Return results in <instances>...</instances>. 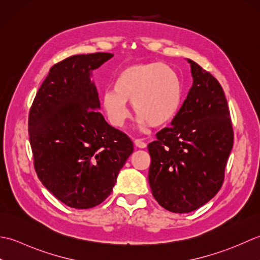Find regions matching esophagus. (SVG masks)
<instances>
[{
  "label": "esophagus",
  "instance_id": "34e87169",
  "mask_svg": "<svg viewBox=\"0 0 260 260\" xmlns=\"http://www.w3.org/2000/svg\"><path fill=\"white\" fill-rule=\"evenodd\" d=\"M135 145H136V147H138V148H141V149H144V148L147 147L146 142H144L141 139H136V140H135Z\"/></svg>",
  "mask_w": 260,
  "mask_h": 260
}]
</instances>
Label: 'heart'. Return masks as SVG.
Segmentation results:
<instances>
[{
    "label": "heart",
    "instance_id": "heart-1",
    "mask_svg": "<svg viewBox=\"0 0 260 260\" xmlns=\"http://www.w3.org/2000/svg\"><path fill=\"white\" fill-rule=\"evenodd\" d=\"M183 101L178 74L162 62L136 63L115 77L113 89L103 94L102 108L111 124L122 126L132 103L141 125L162 126L176 116Z\"/></svg>",
    "mask_w": 260,
    "mask_h": 260
}]
</instances>
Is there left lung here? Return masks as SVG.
Masks as SVG:
<instances>
[{"label":"left lung","instance_id":"obj_1","mask_svg":"<svg viewBox=\"0 0 260 260\" xmlns=\"http://www.w3.org/2000/svg\"><path fill=\"white\" fill-rule=\"evenodd\" d=\"M186 100L157 140L148 145V181L153 198L174 213H188L208 203L222 186L234 145L229 108L220 83L197 62Z\"/></svg>","mask_w":260,"mask_h":260}]
</instances>
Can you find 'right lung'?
<instances>
[{"instance_id":"add662e5","label":"right lung","mask_w":260,"mask_h":260,"mask_svg":"<svg viewBox=\"0 0 260 260\" xmlns=\"http://www.w3.org/2000/svg\"><path fill=\"white\" fill-rule=\"evenodd\" d=\"M109 52L75 55L56 63L42 83L29 114L35 169L44 186L63 204L89 209L113 189L134 151L123 132L105 121L92 72Z\"/></svg>"}]
</instances>
